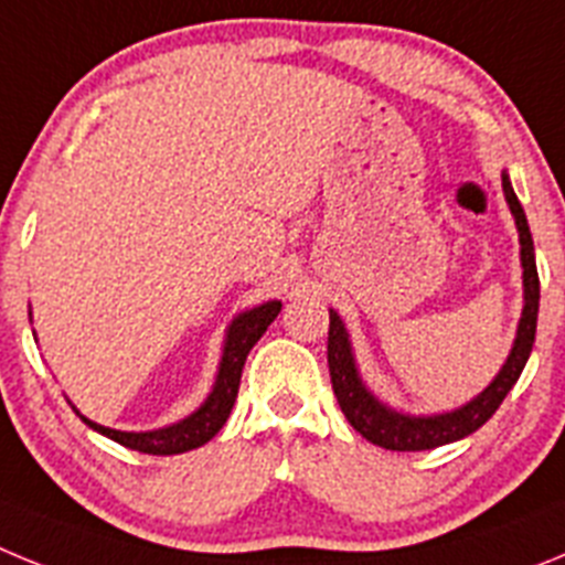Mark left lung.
I'll list each match as a JSON object with an SVG mask.
<instances>
[{
    "label": "left lung",
    "instance_id": "left-lung-1",
    "mask_svg": "<svg viewBox=\"0 0 565 565\" xmlns=\"http://www.w3.org/2000/svg\"><path fill=\"white\" fill-rule=\"evenodd\" d=\"M503 181V198L509 203V212L515 217L518 243H521V268H523V311L518 319L515 342L509 351L507 362L501 364V371L495 379L478 393L476 398H469L467 404L447 413H433V416H416V413H402L391 404H384L376 393L364 384L362 373H359L356 353H353L351 333L344 328L342 317L331 308V328H328V367H331L333 396H337L339 407H342L344 418L351 422L356 433H362L371 444H379L384 450L398 452H416V450H433V447H444V444L461 441L469 433H476L478 427L492 418V413L501 407L507 393L515 387L521 379L526 359L535 344V328H537V306H541V279H537L535 266V243H532V232H529L526 212H523L521 201H518L512 181H509L507 169L501 172Z\"/></svg>",
    "mask_w": 565,
    "mask_h": 565
}]
</instances>
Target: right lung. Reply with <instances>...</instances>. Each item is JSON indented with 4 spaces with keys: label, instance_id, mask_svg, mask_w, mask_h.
<instances>
[{
    "label": "right lung",
    "instance_id": "1",
    "mask_svg": "<svg viewBox=\"0 0 565 565\" xmlns=\"http://www.w3.org/2000/svg\"><path fill=\"white\" fill-rule=\"evenodd\" d=\"M279 308H282L279 299H268L263 306H254L248 308V311L237 313V317L228 322L212 393L203 398V404L198 411L189 413L181 422L158 427V430L127 433L89 422V418L82 416L76 407H73V411L82 416V422L87 424L89 430L102 433V436L113 438V441H118L121 447H129V450L147 452V456H178V452L198 450V447H203L206 441H212V438L221 433L223 424H226L228 413H232L234 407V398H237L239 376H243V364H246L248 351H252L254 344H257V339L263 337L266 328L277 319Z\"/></svg>",
    "mask_w": 565,
    "mask_h": 565
}]
</instances>
